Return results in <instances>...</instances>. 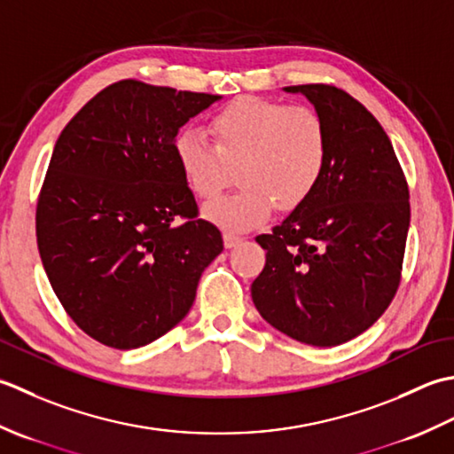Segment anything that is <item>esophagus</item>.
Returning <instances> with one entry per match:
<instances>
[{
  "mask_svg": "<svg viewBox=\"0 0 454 454\" xmlns=\"http://www.w3.org/2000/svg\"><path fill=\"white\" fill-rule=\"evenodd\" d=\"M240 240H243V237H240V235H235V233H225V235H223V243H225V247H227V248L239 245Z\"/></svg>",
  "mask_w": 454,
  "mask_h": 454,
  "instance_id": "34e87169",
  "label": "esophagus"
}]
</instances>
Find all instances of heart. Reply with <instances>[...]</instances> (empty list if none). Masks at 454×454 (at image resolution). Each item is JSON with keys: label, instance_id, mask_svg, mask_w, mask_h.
<instances>
[{"label": "heart", "instance_id": "1", "mask_svg": "<svg viewBox=\"0 0 454 454\" xmlns=\"http://www.w3.org/2000/svg\"><path fill=\"white\" fill-rule=\"evenodd\" d=\"M207 131L214 146L196 133H182L174 154L184 182L203 201L217 200L237 170L239 192L206 207V217L225 229H251L274 206L300 207L325 172L329 133L313 107L240 96L211 115Z\"/></svg>", "mask_w": 454, "mask_h": 454}]
</instances>
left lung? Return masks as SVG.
I'll list each match as a JSON object with an SVG mask.
<instances>
[{"mask_svg": "<svg viewBox=\"0 0 454 454\" xmlns=\"http://www.w3.org/2000/svg\"><path fill=\"white\" fill-rule=\"evenodd\" d=\"M325 119L329 159L316 192L272 233L251 286L272 327L300 343L335 347L364 333L402 282L410 229L408 180L382 125L329 84L288 86Z\"/></svg>", "mask_w": 454, "mask_h": 454, "instance_id": "obj_1", "label": "left lung"}]
</instances>
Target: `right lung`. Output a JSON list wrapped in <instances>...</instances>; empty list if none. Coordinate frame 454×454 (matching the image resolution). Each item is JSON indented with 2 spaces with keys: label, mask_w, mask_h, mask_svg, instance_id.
Wrapping results in <instances>:
<instances>
[{
  "label": "right lung",
  "mask_w": 454,
  "mask_h": 454,
  "mask_svg": "<svg viewBox=\"0 0 454 454\" xmlns=\"http://www.w3.org/2000/svg\"><path fill=\"white\" fill-rule=\"evenodd\" d=\"M219 96L121 80L62 129L36 201V245L64 311L129 350L186 317L223 251L174 154L178 129Z\"/></svg>",
  "instance_id": "add662e5"
}]
</instances>
